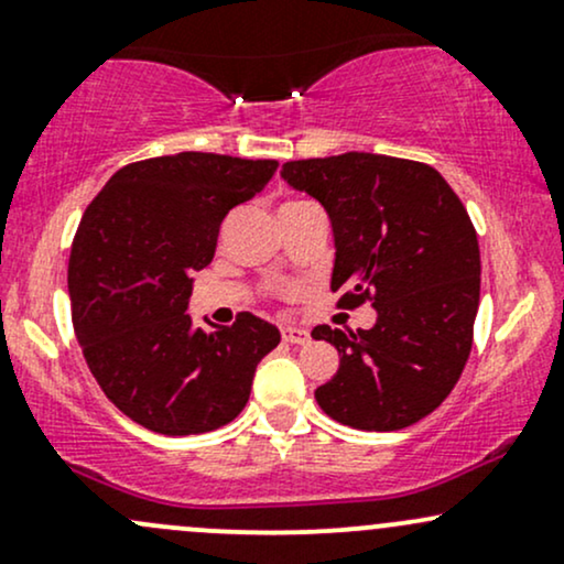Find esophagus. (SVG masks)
<instances>
[{
    "mask_svg": "<svg viewBox=\"0 0 564 564\" xmlns=\"http://www.w3.org/2000/svg\"><path fill=\"white\" fill-rule=\"evenodd\" d=\"M281 336L283 341H289V345H307L310 341V334L304 332V328H294V326H283Z\"/></svg>",
    "mask_w": 564,
    "mask_h": 564,
    "instance_id": "esophagus-1",
    "label": "esophagus"
}]
</instances>
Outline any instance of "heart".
Masks as SVG:
<instances>
[{"label": "heart", "mask_w": 564, "mask_h": 564, "mask_svg": "<svg viewBox=\"0 0 564 564\" xmlns=\"http://www.w3.org/2000/svg\"><path fill=\"white\" fill-rule=\"evenodd\" d=\"M289 204H296V200H289ZM289 204H283V206H289Z\"/></svg>", "instance_id": "heart-1"}]
</instances>
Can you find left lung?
I'll return each instance as SVG.
<instances>
[{"label": "left lung", "instance_id": "left-lung-1", "mask_svg": "<svg viewBox=\"0 0 564 564\" xmlns=\"http://www.w3.org/2000/svg\"><path fill=\"white\" fill-rule=\"evenodd\" d=\"M281 174L328 212L339 307L377 310L366 332L313 328L339 352V371L315 400L355 430L416 424L448 398L471 349L480 246L467 209L422 161L352 151L286 161Z\"/></svg>", "mask_w": 564, "mask_h": 564}]
</instances>
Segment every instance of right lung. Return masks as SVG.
<instances>
[{
    "mask_svg": "<svg viewBox=\"0 0 564 564\" xmlns=\"http://www.w3.org/2000/svg\"><path fill=\"white\" fill-rule=\"evenodd\" d=\"M275 170L273 159L198 151L134 161L84 212L68 260L74 332L106 398L145 430L177 437L232 422L281 341L251 313L215 332L185 313L225 215Z\"/></svg>",
    "mask_w": 564,
    "mask_h": 564,
    "instance_id": "obj_1",
    "label": "right lung"
}]
</instances>
